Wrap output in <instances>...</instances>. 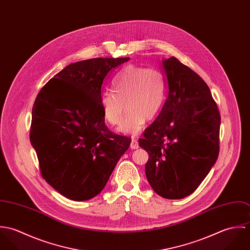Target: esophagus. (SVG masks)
<instances>
[{
    "mask_svg": "<svg viewBox=\"0 0 250 250\" xmlns=\"http://www.w3.org/2000/svg\"><path fill=\"white\" fill-rule=\"evenodd\" d=\"M139 147H140V145H139L138 141H136V140H132L131 144H130V148H131V149H138Z\"/></svg>",
    "mask_w": 250,
    "mask_h": 250,
    "instance_id": "esophagus-1",
    "label": "esophagus"
}]
</instances>
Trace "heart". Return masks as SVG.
Wrapping results in <instances>:
<instances>
[{
    "label": "heart",
    "mask_w": 250,
    "mask_h": 250,
    "mask_svg": "<svg viewBox=\"0 0 250 250\" xmlns=\"http://www.w3.org/2000/svg\"><path fill=\"white\" fill-rule=\"evenodd\" d=\"M111 85L114 92L106 91L100 97L105 120L111 125L119 124L126 106L128 112L118 131L138 135L146 119H153L162 108L166 94L164 75L155 68L131 64L113 78Z\"/></svg>",
    "instance_id": "obj_1"
}]
</instances>
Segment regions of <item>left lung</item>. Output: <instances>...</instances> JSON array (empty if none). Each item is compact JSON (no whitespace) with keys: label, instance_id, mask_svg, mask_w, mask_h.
<instances>
[{"label":"left lung","instance_id":"left-lung-1","mask_svg":"<svg viewBox=\"0 0 250 250\" xmlns=\"http://www.w3.org/2000/svg\"><path fill=\"white\" fill-rule=\"evenodd\" d=\"M168 92L140 146L149 155L145 174L160 196L181 199L208 175L219 152L220 115L207 83L174 57L162 61Z\"/></svg>","mask_w":250,"mask_h":250}]
</instances>
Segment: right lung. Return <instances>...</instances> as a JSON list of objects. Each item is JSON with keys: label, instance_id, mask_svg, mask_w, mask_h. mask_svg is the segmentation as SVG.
I'll return each mask as SVG.
<instances>
[{"label": "right lung", "instance_id": "1", "mask_svg": "<svg viewBox=\"0 0 250 250\" xmlns=\"http://www.w3.org/2000/svg\"><path fill=\"white\" fill-rule=\"evenodd\" d=\"M130 58L70 63L39 91L30 140L42 177L63 196L84 201L99 194L131 139L111 133L100 97L110 74Z\"/></svg>", "mask_w": 250, "mask_h": 250}]
</instances>
